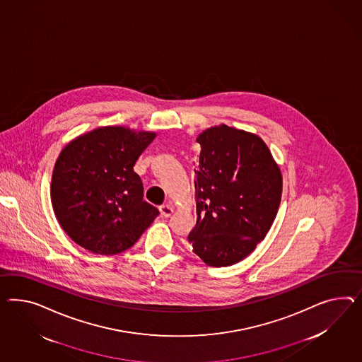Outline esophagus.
Masks as SVG:
<instances>
[{
	"mask_svg": "<svg viewBox=\"0 0 362 362\" xmlns=\"http://www.w3.org/2000/svg\"><path fill=\"white\" fill-rule=\"evenodd\" d=\"M159 212H160V215L163 216V217H170V216L174 214V209H173V206H159Z\"/></svg>",
	"mask_w": 362,
	"mask_h": 362,
	"instance_id": "esophagus-1",
	"label": "esophagus"
}]
</instances>
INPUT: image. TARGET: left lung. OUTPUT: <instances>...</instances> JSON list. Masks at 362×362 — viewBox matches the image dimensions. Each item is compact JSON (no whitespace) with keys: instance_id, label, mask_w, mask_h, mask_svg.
Returning a JSON list of instances; mask_svg holds the SVG:
<instances>
[{"instance_id":"8db88e82","label":"left lung","mask_w":362,"mask_h":362,"mask_svg":"<svg viewBox=\"0 0 362 362\" xmlns=\"http://www.w3.org/2000/svg\"><path fill=\"white\" fill-rule=\"evenodd\" d=\"M195 170L192 252L208 266L243 261L270 230L282 197V174L262 138L220 125L204 130Z\"/></svg>"}]
</instances>
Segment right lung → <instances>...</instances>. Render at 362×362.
<instances>
[{
  "mask_svg": "<svg viewBox=\"0 0 362 362\" xmlns=\"http://www.w3.org/2000/svg\"><path fill=\"white\" fill-rule=\"evenodd\" d=\"M156 136L125 127H98L62 150L51 203L74 243L95 255H118L159 215L144 200V185L133 168Z\"/></svg>",
  "mask_w": 362,
  "mask_h": 362,
  "instance_id": "1",
  "label": "right lung"
}]
</instances>
